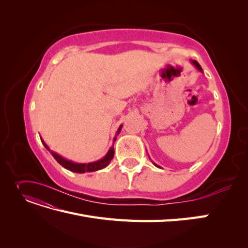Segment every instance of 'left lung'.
<instances>
[{
	"label": "left lung",
	"mask_w": 248,
	"mask_h": 248,
	"mask_svg": "<svg viewBox=\"0 0 248 248\" xmlns=\"http://www.w3.org/2000/svg\"><path fill=\"white\" fill-rule=\"evenodd\" d=\"M191 64L194 66V67H196V68L199 70V71H201V72H202V67H201V65L196 61V60H191ZM153 164H154V166L155 167H157V168H159V169H161L159 166H157V164L155 163V162H153Z\"/></svg>",
	"instance_id": "left-lung-1"
}]
</instances>
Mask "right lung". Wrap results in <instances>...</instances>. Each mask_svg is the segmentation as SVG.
<instances>
[{
  "mask_svg": "<svg viewBox=\"0 0 248 248\" xmlns=\"http://www.w3.org/2000/svg\"><path fill=\"white\" fill-rule=\"evenodd\" d=\"M122 126L123 125H120V127L117 130V133H116V137L114 138V142L116 141L117 140V136L118 134L121 132V129H122ZM41 139V138H40ZM41 141L43 146L46 147L48 151L51 153V155L54 156V158L61 164L62 167H64L66 170H69L73 172H79V174H82V172H86V171H95V170H102L104 168H107L110 160L114 158V154H115V149H114V145H112L109 150L108 151V153L106 154V156L102 157L101 159L97 160V161H94V162H89V163H78V162H73L71 160H68L64 158V157H62L61 155H59L58 153L51 151V150L49 149V147L46 144V141H44L42 139H41Z\"/></svg>",
  "mask_w": 248,
  "mask_h": 248,
  "instance_id": "1",
  "label": "right lung"
}]
</instances>
